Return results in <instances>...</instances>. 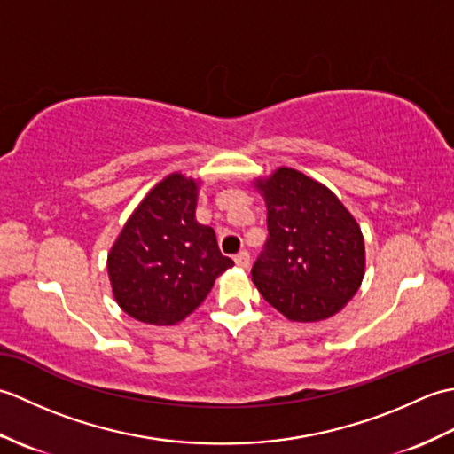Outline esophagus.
<instances>
[{"instance_id": "obj_1", "label": "esophagus", "mask_w": 454, "mask_h": 454, "mask_svg": "<svg viewBox=\"0 0 454 454\" xmlns=\"http://www.w3.org/2000/svg\"><path fill=\"white\" fill-rule=\"evenodd\" d=\"M234 262H236L238 267L247 269V267H249V254L246 252V249H242V252H239V254L234 257Z\"/></svg>"}]
</instances>
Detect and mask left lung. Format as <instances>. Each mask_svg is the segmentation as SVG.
Here are the masks:
<instances>
[{
	"label": "left lung",
	"mask_w": 454,
	"mask_h": 454,
	"mask_svg": "<svg viewBox=\"0 0 454 454\" xmlns=\"http://www.w3.org/2000/svg\"><path fill=\"white\" fill-rule=\"evenodd\" d=\"M255 187L265 197L269 230L252 267L257 291L293 322L337 314L364 275V242L351 212L322 183L291 168Z\"/></svg>",
	"instance_id": "left-lung-1"
}]
</instances>
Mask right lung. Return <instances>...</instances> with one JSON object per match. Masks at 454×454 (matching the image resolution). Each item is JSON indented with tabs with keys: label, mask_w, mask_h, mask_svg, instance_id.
I'll return each instance as SVG.
<instances>
[{
	"label": "right lung",
	"mask_w": 454,
	"mask_h": 454,
	"mask_svg": "<svg viewBox=\"0 0 454 454\" xmlns=\"http://www.w3.org/2000/svg\"><path fill=\"white\" fill-rule=\"evenodd\" d=\"M195 179L171 173L132 212L107 259L114 301L144 324L171 325L205 301L234 265L215 230L195 218Z\"/></svg>",
	"instance_id": "right-lung-1"
}]
</instances>
